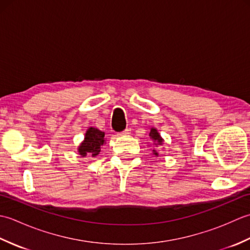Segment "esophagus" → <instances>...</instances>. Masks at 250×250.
I'll list each match as a JSON object with an SVG mask.
<instances>
[{"label":"esophagus","instance_id":"34e87169","mask_svg":"<svg viewBox=\"0 0 250 250\" xmlns=\"http://www.w3.org/2000/svg\"><path fill=\"white\" fill-rule=\"evenodd\" d=\"M131 133V130L130 129H125V131L120 132V133H118L119 136H125V135H129Z\"/></svg>","mask_w":250,"mask_h":250}]
</instances>
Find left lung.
Here are the masks:
<instances>
[{
    "label": "left lung",
    "instance_id": "obj_1",
    "mask_svg": "<svg viewBox=\"0 0 250 250\" xmlns=\"http://www.w3.org/2000/svg\"><path fill=\"white\" fill-rule=\"evenodd\" d=\"M149 139L151 141V145L155 146L151 148L152 150V155H155L156 157H159V151L157 149V147H162V145L164 144V140L161 137L160 133H159L157 128H153L151 126L150 128V132H149Z\"/></svg>",
    "mask_w": 250,
    "mask_h": 250
}]
</instances>
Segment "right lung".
Returning a JSON list of instances; mask_svg holds the SVG:
<instances>
[{
  "label": "right lung",
  "instance_id": "obj_1",
  "mask_svg": "<svg viewBox=\"0 0 250 250\" xmlns=\"http://www.w3.org/2000/svg\"><path fill=\"white\" fill-rule=\"evenodd\" d=\"M104 144H106L104 132L93 128V126H89L84 133L83 141L77 148L78 155L81 157L90 156L95 158L100 153L101 147Z\"/></svg>",
  "mask_w": 250,
  "mask_h": 250
}]
</instances>
